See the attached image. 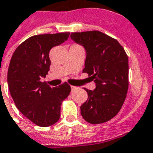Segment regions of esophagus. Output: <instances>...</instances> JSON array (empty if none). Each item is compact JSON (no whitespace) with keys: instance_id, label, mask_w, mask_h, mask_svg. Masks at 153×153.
<instances>
[{"instance_id":"esophagus-1","label":"esophagus","mask_w":153,"mask_h":153,"mask_svg":"<svg viewBox=\"0 0 153 153\" xmlns=\"http://www.w3.org/2000/svg\"><path fill=\"white\" fill-rule=\"evenodd\" d=\"M71 89H72V91H74V90L76 89V87H75V86H71Z\"/></svg>"}]
</instances>
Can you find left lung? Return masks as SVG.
<instances>
[{
  "label": "left lung",
  "instance_id": "1",
  "mask_svg": "<svg viewBox=\"0 0 153 153\" xmlns=\"http://www.w3.org/2000/svg\"><path fill=\"white\" fill-rule=\"evenodd\" d=\"M71 38L84 46L86 60L83 73L96 83L93 91L85 88L88 100L80 106L83 118L102 124L120 112L128 88V58L121 45L100 31L72 33Z\"/></svg>",
  "mask_w": 153,
  "mask_h": 153
}]
</instances>
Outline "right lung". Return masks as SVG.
Listing matches in <instances>:
<instances>
[{
  "mask_svg": "<svg viewBox=\"0 0 153 153\" xmlns=\"http://www.w3.org/2000/svg\"><path fill=\"white\" fill-rule=\"evenodd\" d=\"M70 33L40 34L16 48L8 70L9 92L18 110L35 125L48 127L57 122L60 107L71 92L67 82L51 88L41 82L49 71V52L67 41Z\"/></svg>",
  "mask_w": 153,
  "mask_h": 153,
  "instance_id": "add662e5",
  "label": "right lung"
}]
</instances>
